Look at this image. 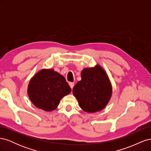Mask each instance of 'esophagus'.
<instances>
[{
	"label": "esophagus",
	"instance_id": "obj_1",
	"mask_svg": "<svg viewBox=\"0 0 151 151\" xmlns=\"http://www.w3.org/2000/svg\"><path fill=\"white\" fill-rule=\"evenodd\" d=\"M69 86L71 88V89H72L73 88H74V83H69Z\"/></svg>",
	"mask_w": 151,
	"mask_h": 151
}]
</instances>
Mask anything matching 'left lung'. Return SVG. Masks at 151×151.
I'll return each instance as SVG.
<instances>
[{
  "mask_svg": "<svg viewBox=\"0 0 151 151\" xmlns=\"http://www.w3.org/2000/svg\"><path fill=\"white\" fill-rule=\"evenodd\" d=\"M111 86L103 68H85L81 72V80L73 88V94L78 100L80 107L88 113L103 109L111 95Z\"/></svg>",
  "mask_w": 151,
  "mask_h": 151,
  "instance_id": "1",
  "label": "left lung"
}]
</instances>
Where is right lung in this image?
Returning <instances> with one entry per match:
<instances>
[{
    "instance_id": "1",
    "label": "right lung",
    "mask_w": 151,
    "mask_h": 151,
    "mask_svg": "<svg viewBox=\"0 0 151 151\" xmlns=\"http://www.w3.org/2000/svg\"><path fill=\"white\" fill-rule=\"evenodd\" d=\"M71 91L65 77L52 69H43L30 81L28 93L36 107L45 111H52L60 99Z\"/></svg>"
}]
</instances>
